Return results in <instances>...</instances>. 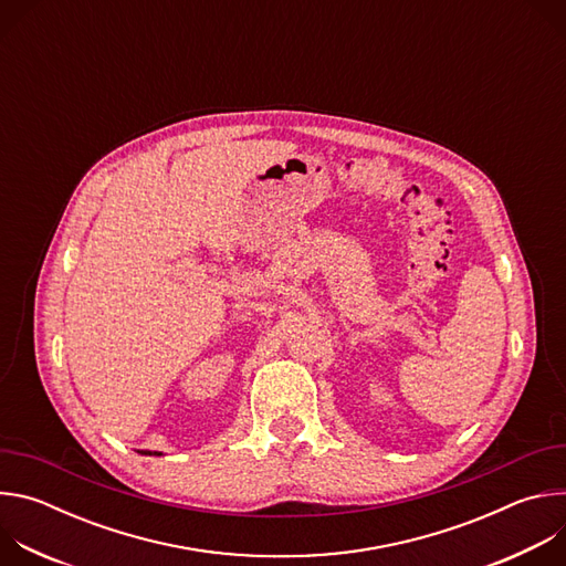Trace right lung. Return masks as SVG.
Wrapping results in <instances>:
<instances>
[{"mask_svg":"<svg viewBox=\"0 0 566 566\" xmlns=\"http://www.w3.org/2000/svg\"><path fill=\"white\" fill-rule=\"evenodd\" d=\"M145 454H160V452H145Z\"/></svg>","mask_w":566,"mask_h":566,"instance_id":"add662e5","label":"right lung"}]
</instances>
